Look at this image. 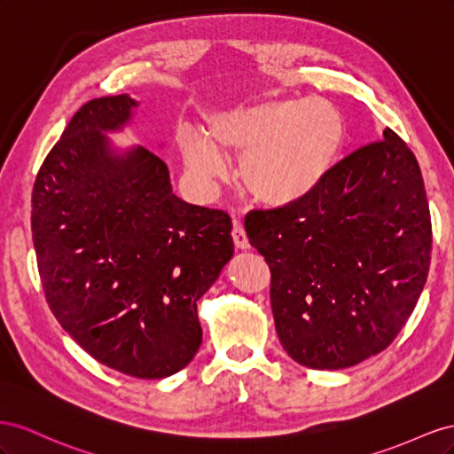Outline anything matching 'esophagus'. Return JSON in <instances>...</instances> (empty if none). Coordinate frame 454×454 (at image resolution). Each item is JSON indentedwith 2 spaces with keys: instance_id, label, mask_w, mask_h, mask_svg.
Returning <instances> with one entry per match:
<instances>
[{
  "instance_id": "34e87169",
  "label": "esophagus",
  "mask_w": 454,
  "mask_h": 454,
  "mask_svg": "<svg viewBox=\"0 0 454 454\" xmlns=\"http://www.w3.org/2000/svg\"><path fill=\"white\" fill-rule=\"evenodd\" d=\"M231 238H234V243H236L238 249H249L251 247L247 234H245V228L239 223L234 224V230H231Z\"/></svg>"
}]
</instances>
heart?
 I'll use <instances>...</instances> for the list:
<instances>
[{
  "label": "heart",
  "instance_id": "heart-1",
  "mask_svg": "<svg viewBox=\"0 0 454 454\" xmlns=\"http://www.w3.org/2000/svg\"><path fill=\"white\" fill-rule=\"evenodd\" d=\"M340 112L325 100H271L220 114L207 140L186 137L188 169L203 178L223 171L220 155L243 158L253 198L283 207L308 198L327 178L344 142Z\"/></svg>",
  "mask_w": 454,
  "mask_h": 454
}]
</instances>
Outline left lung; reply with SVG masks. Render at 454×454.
Here are the masks:
<instances>
[{
  "label": "left lung",
  "mask_w": 454,
  "mask_h": 454,
  "mask_svg": "<svg viewBox=\"0 0 454 454\" xmlns=\"http://www.w3.org/2000/svg\"><path fill=\"white\" fill-rule=\"evenodd\" d=\"M308 198L245 216L270 266L276 331L296 364L336 371L394 342L430 270L432 220L414 153L392 129Z\"/></svg>",
  "instance_id": "left-lung-1"
}]
</instances>
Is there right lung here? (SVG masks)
Returning a JSON list of instances; mask_svg holds the SVG:
<instances>
[{"instance_id": "right-lung-1", "label": "right lung", "mask_w": 454, "mask_h": 454, "mask_svg": "<svg viewBox=\"0 0 454 454\" xmlns=\"http://www.w3.org/2000/svg\"><path fill=\"white\" fill-rule=\"evenodd\" d=\"M135 106L102 97L74 114L35 176L32 238L62 329L102 365L165 379L200 349L198 301L234 241L228 213L176 198L153 152L110 148Z\"/></svg>"}]
</instances>
